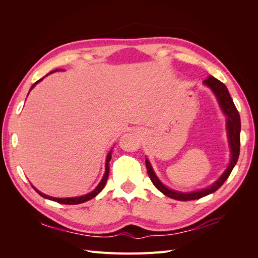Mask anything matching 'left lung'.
Segmentation results:
<instances>
[{"label": "left lung", "mask_w": 258, "mask_h": 258, "mask_svg": "<svg viewBox=\"0 0 258 258\" xmlns=\"http://www.w3.org/2000/svg\"><path fill=\"white\" fill-rule=\"evenodd\" d=\"M204 83H205V85L208 86V87L212 89L214 95L216 96L218 103H220L222 111L224 112V114L226 116H227V134H228L229 146H230V151H231L230 163H229L228 168L226 169L225 172L222 174V176L218 178L214 184L207 187V188L198 190V191H192V192H181V191H176L173 189H169L168 187L163 185L159 181L157 175L155 174L150 161H148V159L146 158L145 165H146V169H147V173H148V176H150V178H151V181L153 182V184L156 186V188L160 190L163 195H166V196L172 198V199H175V200H179V201L200 199L202 197L208 196V195L216 191L230 175L233 167L236 166V163L238 161L239 154H240V131H241L240 115L235 106V103H233V101L229 95L227 87H226V86L221 81L216 80L213 76H209Z\"/></svg>", "instance_id": "1"}]
</instances>
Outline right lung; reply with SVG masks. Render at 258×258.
<instances>
[{
    "instance_id": "right-lung-1",
    "label": "right lung",
    "mask_w": 258,
    "mask_h": 258,
    "mask_svg": "<svg viewBox=\"0 0 258 258\" xmlns=\"http://www.w3.org/2000/svg\"><path fill=\"white\" fill-rule=\"evenodd\" d=\"M57 71V70H56ZM54 71V72H56ZM51 73V72H50ZM43 79H41V80H38L37 82H35L33 85H32V87H31V89H33V87L34 86L37 84V83H40L41 81H42ZM30 89V90H31ZM111 158H112V151L107 154V156H106V162H105V173H104V175H103V177H102V179H101V182L99 183V185L96 187L95 189H93L91 192H89V194H87V195H85V196H81V197H74V198H54V197H50V196H47V195H45V194H43V192H41V191H38L36 188H33L37 191V194L38 195H41L42 197H44V198H46V199H49V200H52V201H57L58 204H62V205H80V204H83V202H86V201H88V200H90V199H92V198H95L97 195L103 189V187H104V185H105V183H106V181H107V177H108V173H110V161H111Z\"/></svg>"
}]
</instances>
